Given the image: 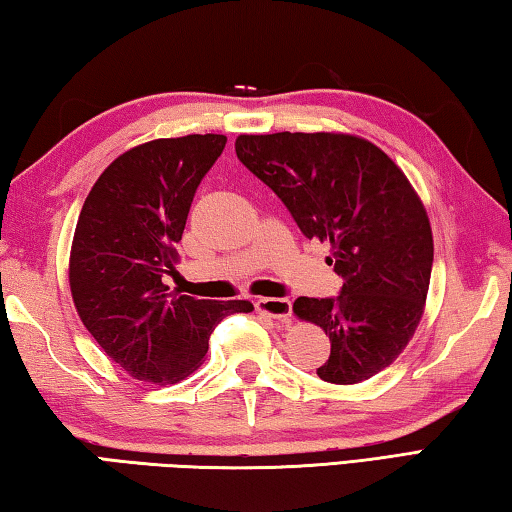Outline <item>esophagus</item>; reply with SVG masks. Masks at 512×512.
I'll use <instances>...</instances> for the list:
<instances>
[{"instance_id": "obj_1", "label": "esophagus", "mask_w": 512, "mask_h": 512, "mask_svg": "<svg viewBox=\"0 0 512 512\" xmlns=\"http://www.w3.org/2000/svg\"><path fill=\"white\" fill-rule=\"evenodd\" d=\"M257 311L268 318H273L275 323L287 325L291 320V300L287 298H262L257 300Z\"/></svg>"}]
</instances>
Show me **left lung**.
<instances>
[{
  "instance_id": "obj_1",
  "label": "left lung",
  "mask_w": 512,
  "mask_h": 512,
  "mask_svg": "<svg viewBox=\"0 0 512 512\" xmlns=\"http://www.w3.org/2000/svg\"><path fill=\"white\" fill-rule=\"evenodd\" d=\"M237 158L287 205L307 239L329 244L341 296L293 302V314L329 336L316 372L361 384L391 366L418 329L427 302L433 235L404 171L350 133L239 135Z\"/></svg>"
}]
</instances>
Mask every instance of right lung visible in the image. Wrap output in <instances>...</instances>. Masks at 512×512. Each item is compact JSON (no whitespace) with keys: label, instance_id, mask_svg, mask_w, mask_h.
Here are the masks:
<instances>
[{"label":"right lung","instance_id":"1","mask_svg":"<svg viewBox=\"0 0 512 512\" xmlns=\"http://www.w3.org/2000/svg\"><path fill=\"white\" fill-rule=\"evenodd\" d=\"M228 137L185 135L137 144L103 169L76 221L69 250L74 307L103 352L128 375L176 384L205 361L225 316L248 300H194L162 277L178 264L196 187Z\"/></svg>","mask_w":512,"mask_h":512}]
</instances>
